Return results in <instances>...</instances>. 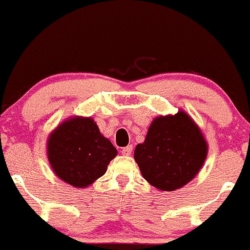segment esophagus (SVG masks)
<instances>
[{
  "label": "esophagus",
  "mask_w": 250,
  "mask_h": 250,
  "mask_svg": "<svg viewBox=\"0 0 250 250\" xmlns=\"http://www.w3.org/2000/svg\"><path fill=\"white\" fill-rule=\"evenodd\" d=\"M131 153H132V146H131V144H130V146H124V148L122 149V154H123V155L127 156V155H130Z\"/></svg>",
  "instance_id": "obj_1"
}]
</instances>
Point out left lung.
Wrapping results in <instances>:
<instances>
[{
    "label": "left lung",
    "instance_id": "obj_1",
    "mask_svg": "<svg viewBox=\"0 0 250 250\" xmlns=\"http://www.w3.org/2000/svg\"><path fill=\"white\" fill-rule=\"evenodd\" d=\"M207 150L200 128L181 110L153 120L144 142L136 146L135 160L146 182L164 191H173L196 176Z\"/></svg>",
    "mask_w": 250,
    "mask_h": 250
}]
</instances>
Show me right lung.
<instances>
[{"label": "right lung", "mask_w": 250, "mask_h": 250, "mask_svg": "<svg viewBox=\"0 0 250 250\" xmlns=\"http://www.w3.org/2000/svg\"><path fill=\"white\" fill-rule=\"evenodd\" d=\"M117 155L91 118H72L59 125L48 140V159L63 182L85 188L106 173Z\"/></svg>", "instance_id": "obj_1"}]
</instances>
